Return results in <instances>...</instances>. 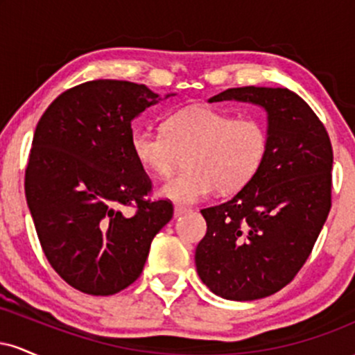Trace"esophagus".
I'll return each instance as SVG.
<instances>
[{"label": "esophagus", "instance_id": "1", "mask_svg": "<svg viewBox=\"0 0 355 355\" xmlns=\"http://www.w3.org/2000/svg\"><path fill=\"white\" fill-rule=\"evenodd\" d=\"M189 211H190V209H185V207H175V210H173V217H175V218H178V217H182V215L189 214Z\"/></svg>", "mask_w": 355, "mask_h": 355}]
</instances>
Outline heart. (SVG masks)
I'll use <instances>...</instances> for the list:
<instances>
[{"instance_id": "heart-1", "label": "heart", "mask_w": 355, "mask_h": 355, "mask_svg": "<svg viewBox=\"0 0 355 355\" xmlns=\"http://www.w3.org/2000/svg\"><path fill=\"white\" fill-rule=\"evenodd\" d=\"M130 146L138 164L157 177H168L187 155V172L165 182L158 193L177 205H193L215 189L242 190L262 165L267 132L257 120H235L217 108L193 105L166 118L164 132L138 126Z\"/></svg>"}]
</instances>
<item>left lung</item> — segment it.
<instances>
[{"label":"left lung","instance_id":"left-lung-1","mask_svg":"<svg viewBox=\"0 0 355 355\" xmlns=\"http://www.w3.org/2000/svg\"><path fill=\"white\" fill-rule=\"evenodd\" d=\"M229 100L267 113V152L234 198L202 210L195 266L215 295L243 302L279 292L309 259L331 210L334 155L324 125L288 88H230L209 103Z\"/></svg>","mask_w":355,"mask_h":355}]
</instances>
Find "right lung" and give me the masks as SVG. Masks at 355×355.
I'll return each mask as SVG.
<instances>
[{
    "label": "right lung",
    "mask_w": 355,
    "mask_h": 355,
    "mask_svg": "<svg viewBox=\"0 0 355 355\" xmlns=\"http://www.w3.org/2000/svg\"><path fill=\"white\" fill-rule=\"evenodd\" d=\"M165 98L132 81H87L61 93L36 125L28 209L48 262L76 291L113 295L135 282L173 217L168 200H145L152 183L130 146L132 121ZM130 205L133 216L123 211Z\"/></svg>",
    "instance_id": "1"
}]
</instances>
